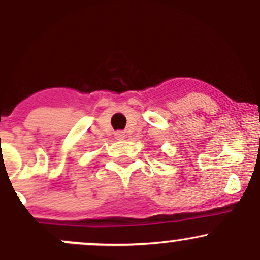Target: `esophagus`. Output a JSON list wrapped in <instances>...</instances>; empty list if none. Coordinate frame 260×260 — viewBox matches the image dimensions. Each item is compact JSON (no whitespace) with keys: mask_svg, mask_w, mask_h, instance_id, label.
I'll return each mask as SVG.
<instances>
[{"mask_svg":"<svg viewBox=\"0 0 260 260\" xmlns=\"http://www.w3.org/2000/svg\"><path fill=\"white\" fill-rule=\"evenodd\" d=\"M124 137H126V133L122 132V131H118V132L115 133V138L117 140H122L124 139Z\"/></svg>","mask_w":260,"mask_h":260,"instance_id":"esophagus-1","label":"esophagus"}]
</instances>
